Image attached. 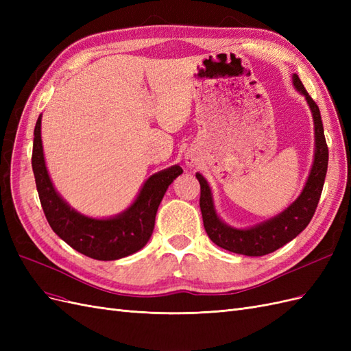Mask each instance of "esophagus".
I'll list each match as a JSON object with an SVG mask.
<instances>
[{
    "label": "esophagus",
    "instance_id": "1",
    "mask_svg": "<svg viewBox=\"0 0 351 351\" xmlns=\"http://www.w3.org/2000/svg\"><path fill=\"white\" fill-rule=\"evenodd\" d=\"M196 162H197L196 156H193V155H187V156H186V164H187L189 167H195Z\"/></svg>",
    "mask_w": 351,
    "mask_h": 351
}]
</instances>
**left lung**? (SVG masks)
<instances>
[{"label":"left lung","instance_id":"1","mask_svg":"<svg viewBox=\"0 0 351 351\" xmlns=\"http://www.w3.org/2000/svg\"><path fill=\"white\" fill-rule=\"evenodd\" d=\"M293 84L306 98L312 111L315 124V156L312 169L300 196L289 208L284 209L277 217L263 221L254 227L244 230L232 228L218 217L210 187L205 177L196 173V178L200 184L199 205L208 236L217 246L232 253L246 254V256H263V254L272 253L282 247L284 244L299 236L307 227L315 214L317 202H319L328 169V146L324 134L321 112L319 107L311 98V95L307 93L297 74H293Z\"/></svg>","mask_w":351,"mask_h":351}]
</instances>
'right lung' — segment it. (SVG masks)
Instances as JSON below:
<instances>
[{"label":"right lung","mask_w":351,"mask_h":351,"mask_svg":"<svg viewBox=\"0 0 351 351\" xmlns=\"http://www.w3.org/2000/svg\"><path fill=\"white\" fill-rule=\"evenodd\" d=\"M40 120L35 125L32 168L42 209L52 231L74 250L97 261H115L141 250L149 241L159 204L168 186L183 173L180 165L162 169L146 180L136 200L121 214L97 219L74 210L52 186L40 139Z\"/></svg>","instance_id":"add662e5"}]
</instances>
